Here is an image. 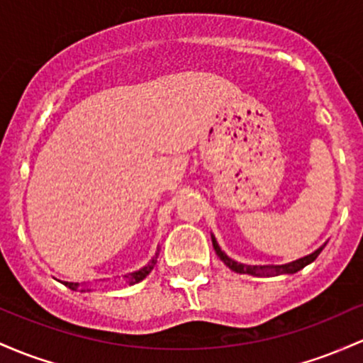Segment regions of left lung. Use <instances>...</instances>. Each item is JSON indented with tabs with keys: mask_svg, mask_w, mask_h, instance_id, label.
<instances>
[{
	"mask_svg": "<svg viewBox=\"0 0 363 363\" xmlns=\"http://www.w3.org/2000/svg\"><path fill=\"white\" fill-rule=\"evenodd\" d=\"M212 242H213V250L215 253H217V257L220 258L224 264L229 267L230 270H234V272L238 274H250V276H281V274H294L298 272V270H301L303 267H306L308 264H312L313 260L320 255L322 250H324L325 245H322L320 248L315 250L313 253L306 255L303 258H298V260L294 262H289V264H284V265H246V264H240V262L233 260V258H229L227 255L222 252L220 246L217 245V241H215V238L212 236Z\"/></svg>",
	"mask_w": 363,
	"mask_h": 363,
	"instance_id": "obj_1",
	"label": "left lung"
}]
</instances>
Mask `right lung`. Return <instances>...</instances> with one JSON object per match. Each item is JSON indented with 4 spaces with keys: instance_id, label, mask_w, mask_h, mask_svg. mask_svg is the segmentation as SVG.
Here are the masks:
<instances>
[{
    "instance_id": "1",
    "label": "right lung",
    "mask_w": 363,
    "mask_h": 363,
    "mask_svg": "<svg viewBox=\"0 0 363 363\" xmlns=\"http://www.w3.org/2000/svg\"><path fill=\"white\" fill-rule=\"evenodd\" d=\"M157 257H158V253H157ZM157 257H155L148 265L143 267V269H139V270H136V272H130V274H127V276H123V277H125V281L129 282V284H136V282L143 281V279H145L151 272V270H153L155 264H157ZM63 284H65L69 289H72V291H75V289L79 288L77 282H63ZM82 291H86V289H82Z\"/></svg>"
}]
</instances>
